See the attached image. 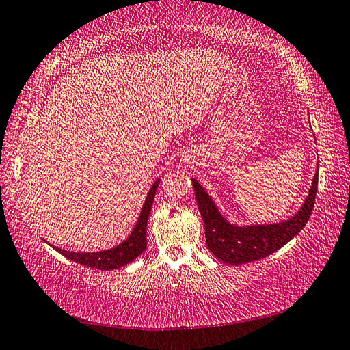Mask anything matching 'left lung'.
<instances>
[{
    "mask_svg": "<svg viewBox=\"0 0 350 350\" xmlns=\"http://www.w3.org/2000/svg\"><path fill=\"white\" fill-rule=\"evenodd\" d=\"M196 202L205 225V239L208 250L222 262L239 265L259 260L280 250L293 239L312 215L318 188V167L309 193L301 208L287 221L275 224H232L222 216L206 189L196 179H191Z\"/></svg>",
    "mask_w": 350,
    "mask_h": 350,
    "instance_id": "obj_1",
    "label": "left lung"
}]
</instances>
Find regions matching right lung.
Segmentation results:
<instances>
[{
	"instance_id": "obj_1",
	"label": "right lung",
	"mask_w": 350,
	"mask_h": 350,
	"mask_svg": "<svg viewBox=\"0 0 350 350\" xmlns=\"http://www.w3.org/2000/svg\"><path fill=\"white\" fill-rule=\"evenodd\" d=\"M157 179L152 183L150 191L146 194L145 204L142 206L140 215L137 217V222H135L133 232L129 233L125 241H122L120 244L106 248V250L100 252H69V250H62V248L54 247L58 253H62L64 258L74 260L77 264L88 265V267L98 269V270H114L120 269L123 265H126L145 252L146 248V224L148 217H150L151 206L154 202V196H156V189L159 187Z\"/></svg>"
}]
</instances>
